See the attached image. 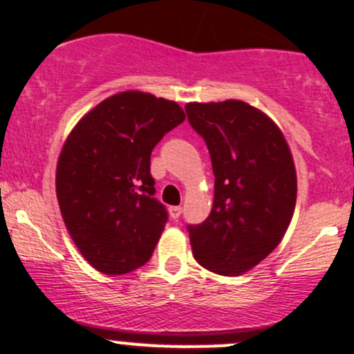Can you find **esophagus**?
Instances as JSON below:
<instances>
[{
	"instance_id": "esophagus-1",
	"label": "esophagus",
	"mask_w": 354,
	"mask_h": 354,
	"mask_svg": "<svg viewBox=\"0 0 354 354\" xmlns=\"http://www.w3.org/2000/svg\"><path fill=\"white\" fill-rule=\"evenodd\" d=\"M181 212H183V209H181L180 205H176V207H171V209H169V216H171V219L178 221V219H180Z\"/></svg>"
}]
</instances>
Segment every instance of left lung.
I'll return each mask as SVG.
<instances>
[{
	"label": "left lung",
	"instance_id": "obj_1",
	"mask_svg": "<svg viewBox=\"0 0 354 354\" xmlns=\"http://www.w3.org/2000/svg\"><path fill=\"white\" fill-rule=\"evenodd\" d=\"M192 128L209 149L214 203L188 224L194 257L221 276H240L283 240L296 205V171L288 142L269 116L243 101L190 102Z\"/></svg>",
	"mask_w": 354,
	"mask_h": 354
}]
</instances>
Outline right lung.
<instances>
[{"instance_id":"right-lung-1","label":"right lung","mask_w":354,"mask_h":354,"mask_svg":"<svg viewBox=\"0 0 354 354\" xmlns=\"http://www.w3.org/2000/svg\"><path fill=\"white\" fill-rule=\"evenodd\" d=\"M183 121L174 101L128 91L95 106L68 135L56 195L71 240L99 272L128 274L152 257L167 210L154 197L151 154Z\"/></svg>"}]
</instances>
